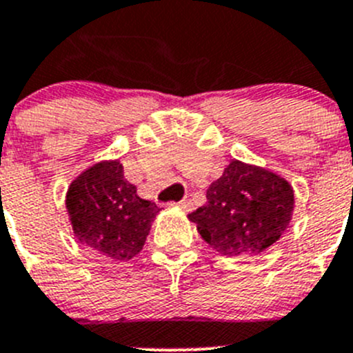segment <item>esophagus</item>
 Returning <instances> with one entry per match:
<instances>
[{"label": "esophagus", "instance_id": "obj_1", "mask_svg": "<svg viewBox=\"0 0 353 353\" xmlns=\"http://www.w3.org/2000/svg\"><path fill=\"white\" fill-rule=\"evenodd\" d=\"M172 205H177V207H181V209H184V210H192L193 203H192V200H181V202H177V203H172Z\"/></svg>", "mask_w": 353, "mask_h": 353}]
</instances>
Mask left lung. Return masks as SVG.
Listing matches in <instances>:
<instances>
[{
  "label": "left lung",
  "instance_id": "1",
  "mask_svg": "<svg viewBox=\"0 0 353 353\" xmlns=\"http://www.w3.org/2000/svg\"><path fill=\"white\" fill-rule=\"evenodd\" d=\"M294 193L288 181L233 160L207 190V203L190 219L217 252L242 256L268 249L291 221Z\"/></svg>",
  "mask_w": 353,
  "mask_h": 353
}]
</instances>
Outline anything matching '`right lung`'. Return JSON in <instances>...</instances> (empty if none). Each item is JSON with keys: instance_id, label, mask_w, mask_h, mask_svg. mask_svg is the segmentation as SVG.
<instances>
[{"instance_id": "1", "label": "right lung", "mask_w": 353, "mask_h": 353, "mask_svg": "<svg viewBox=\"0 0 353 353\" xmlns=\"http://www.w3.org/2000/svg\"><path fill=\"white\" fill-rule=\"evenodd\" d=\"M65 207L78 240L111 259L139 254L160 210L137 196L120 161L95 163L72 181Z\"/></svg>"}]
</instances>
